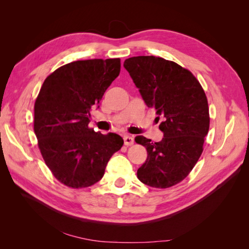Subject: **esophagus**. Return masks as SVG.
I'll return each instance as SVG.
<instances>
[{
    "label": "esophagus",
    "mask_w": 249,
    "mask_h": 249,
    "mask_svg": "<svg viewBox=\"0 0 249 249\" xmlns=\"http://www.w3.org/2000/svg\"><path fill=\"white\" fill-rule=\"evenodd\" d=\"M134 138L131 136H124V144L125 145H133L134 144Z\"/></svg>",
    "instance_id": "obj_1"
}]
</instances>
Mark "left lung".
<instances>
[{
  "label": "left lung",
  "mask_w": 249,
  "mask_h": 249,
  "mask_svg": "<svg viewBox=\"0 0 249 249\" xmlns=\"http://www.w3.org/2000/svg\"><path fill=\"white\" fill-rule=\"evenodd\" d=\"M124 67L147 107L155 108L156 119L162 120L161 141L135 138L147 151L137 177L151 187H171L188 176L202 154L210 127L205 93L192 72L162 57L133 56Z\"/></svg>",
  "instance_id": "8db88e82"
}]
</instances>
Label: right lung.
<instances>
[{"mask_svg": "<svg viewBox=\"0 0 249 249\" xmlns=\"http://www.w3.org/2000/svg\"><path fill=\"white\" fill-rule=\"evenodd\" d=\"M120 59L76 61L46 78L34 106V133L46 165L61 183L83 188L104 177L109 160L124 141L114 133L89 127L91 110L99 108L119 76Z\"/></svg>", "mask_w": 249, "mask_h": 249, "instance_id": "add662e5", "label": "right lung"}]
</instances>
